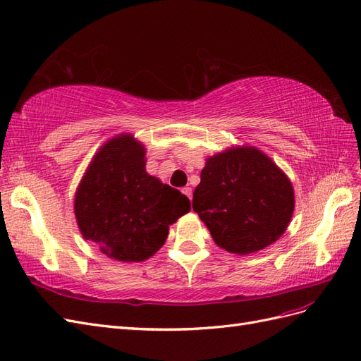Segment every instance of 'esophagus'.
Masks as SVG:
<instances>
[{
  "label": "esophagus",
  "mask_w": 361,
  "mask_h": 361,
  "mask_svg": "<svg viewBox=\"0 0 361 361\" xmlns=\"http://www.w3.org/2000/svg\"><path fill=\"white\" fill-rule=\"evenodd\" d=\"M183 193L186 195V197H188L189 200H192V189H190V188H184V189H183Z\"/></svg>",
  "instance_id": "esophagus-1"
}]
</instances>
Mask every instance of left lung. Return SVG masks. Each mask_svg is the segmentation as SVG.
<instances>
[{
	"instance_id": "obj_1",
	"label": "left lung",
	"mask_w": 361,
	"mask_h": 361,
	"mask_svg": "<svg viewBox=\"0 0 361 361\" xmlns=\"http://www.w3.org/2000/svg\"><path fill=\"white\" fill-rule=\"evenodd\" d=\"M193 210L222 250L246 255L281 238L292 219L290 180L254 147H235L205 160Z\"/></svg>"
}]
</instances>
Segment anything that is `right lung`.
I'll use <instances>...</instances> for the list:
<instances>
[{
	"instance_id": "1",
	"label": "right lung",
	"mask_w": 361,
	"mask_h": 361,
	"mask_svg": "<svg viewBox=\"0 0 361 361\" xmlns=\"http://www.w3.org/2000/svg\"><path fill=\"white\" fill-rule=\"evenodd\" d=\"M145 147L119 135L99 148L80 181L74 212L86 240L119 262H143L166 242L169 225L190 210L180 190L145 171Z\"/></svg>"
}]
</instances>
